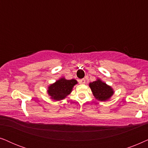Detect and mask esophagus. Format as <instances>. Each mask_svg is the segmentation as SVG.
I'll list each match as a JSON object with an SVG mask.
<instances>
[{
	"label": "esophagus",
	"mask_w": 148,
	"mask_h": 148,
	"mask_svg": "<svg viewBox=\"0 0 148 148\" xmlns=\"http://www.w3.org/2000/svg\"><path fill=\"white\" fill-rule=\"evenodd\" d=\"M79 83H80V84H86V80H85L84 79H82L79 80Z\"/></svg>",
	"instance_id": "34e87169"
}]
</instances>
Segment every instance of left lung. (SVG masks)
Segmentation results:
<instances>
[{
  "label": "left lung",
  "mask_w": 148,
  "mask_h": 148,
  "mask_svg": "<svg viewBox=\"0 0 148 148\" xmlns=\"http://www.w3.org/2000/svg\"><path fill=\"white\" fill-rule=\"evenodd\" d=\"M89 86L95 98L102 102L108 100L114 93L112 87L103 82L100 79H97L95 82L90 83Z\"/></svg>",
  "instance_id": "8db88e82"
}]
</instances>
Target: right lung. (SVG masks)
Here are the masks:
<instances>
[{
  "mask_svg": "<svg viewBox=\"0 0 148 148\" xmlns=\"http://www.w3.org/2000/svg\"><path fill=\"white\" fill-rule=\"evenodd\" d=\"M76 84H77V82L74 79L68 80L61 77L48 87L47 93L52 100H62L71 93L73 88Z\"/></svg>",
  "mask_w": 148,
  "mask_h": 148,
  "instance_id": "add662e5",
  "label": "right lung"
}]
</instances>
